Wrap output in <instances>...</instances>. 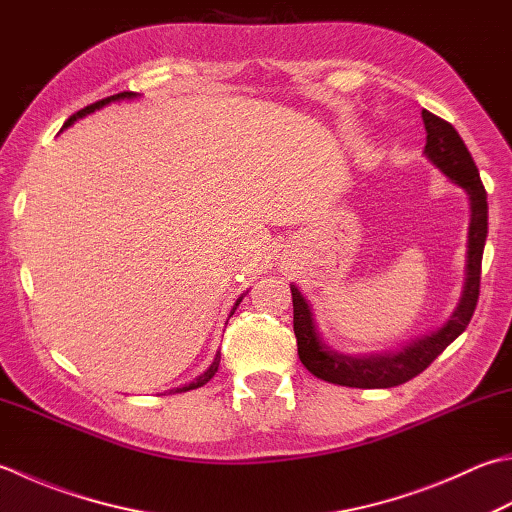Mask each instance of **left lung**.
Returning a JSON list of instances; mask_svg holds the SVG:
<instances>
[{"label":"left lung","instance_id":"left-lung-1","mask_svg":"<svg viewBox=\"0 0 512 512\" xmlns=\"http://www.w3.org/2000/svg\"><path fill=\"white\" fill-rule=\"evenodd\" d=\"M426 126V155L437 164L444 175L462 186L470 197V226H468V262L466 282L459 306L448 322L426 337H417L395 353L375 355H342L330 350L317 335L313 313L306 299L299 295L295 286L293 293V330L297 337V355L306 370L328 384L350 386V388H393L406 384L417 377L435 359L444 353L448 344L464 333L475 313L479 299V282H482V255L488 235V204L486 188L479 179V170L470 157L464 139L459 137L453 124L422 110Z\"/></svg>","mask_w":512,"mask_h":512}]
</instances>
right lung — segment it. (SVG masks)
Returning <instances> with one entry per match:
<instances>
[{
	"label": "right lung",
	"instance_id": "right-lung-1",
	"mask_svg": "<svg viewBox=\"0 0 512 512\" xmlns=\"http://www.w3.org/2000/svg\"><path fill=\"white\" fill-rule=\"evenodd\" d=\"M124 97H135L133 93H128V90H126V93H119V95H110V97H106V99H99V102H95V104H90V106H86V108H82V110H77V113L75 115H70L68 119H66V124H64V128L66 126H70V124H73V122H77V119L79 117H84V115H88V113H95V110L97 108H102V106H106V104H110V102H115V99H124ZM239 302H242V297H239L237 299V304H235V308L239 306ZM235 308L233 310H230V315H233L235 313ZM219 359H222V355H215V362L213 364H210V368L206 370V373L204 375H199L197 379H195V382H190V384H186V386H182V388H175V390H170V393H186V390H195V388H199V386H204L206 382H210V379H213L215 377V373H217V368H219Z\"/></svg>",
	"mask_w": 512,
	"mask_h": 512
}]
</instances>
